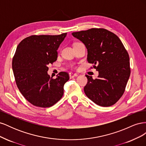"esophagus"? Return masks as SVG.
Instances as JSON below:
<instances>
[{"instance_id": "esophagus-1", "label": "esophagus", "mask_w": 146, "mask_h": 146, "mask_svg": "<svg viewBox=\"0 0 146 146\" xmlns=\"http://www.w3.org/2000/svg\"><path fill=\"white\" fill-rule=\"evenodd\" d=\"M78 76V75L77 74H75V73H72V72H70L69 73V77L70 78H74Z\"/></svg>"}]
</instances>
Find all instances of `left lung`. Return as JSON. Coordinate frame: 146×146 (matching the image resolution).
I'll list each match as a JSON object with an SVG mask.
<instances>
[{
    "mask_svg": "<svg viewBox=\"0 0 146 146\" xmlns=\"http://www.w3.org/2000/svg\"><path fill=\"white\" fill-rule=\"evenodd\" d=\"M88 49L91 68L99 71L98 78L86 75L84 91L88 98L102 107L115 104L124 93L130 75L129 55L116 35L102 28L72 33Z\"/></svg>",
    "mask_w": 146,
    "mask_h": 146,
    "instance_id": "obj_1",
    "label": "left lung"
}]
</instances>
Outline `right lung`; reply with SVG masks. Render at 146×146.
I'll return each instance as SVG.
<instances>
[{
    "mask_svg": "<svg viewBox=\"0 0 146 146\" xmlns=\"http://www.w3.org/2000/svg\"><path fill=\"white\" fill-rule=\"evenodd\" d=\"M67 33L58 35H32L22 40L12 60L16 85L21 94L36 107L55 105L64 93L69 74L60 72L56 78L47 74L48 65L56 61L57 50Z\"/></svg>",
    "mask_w": 146,
    "mask_h": 146,
    "instance_id": "obj_1",
    "label": "right lung"
}]
</instances>
